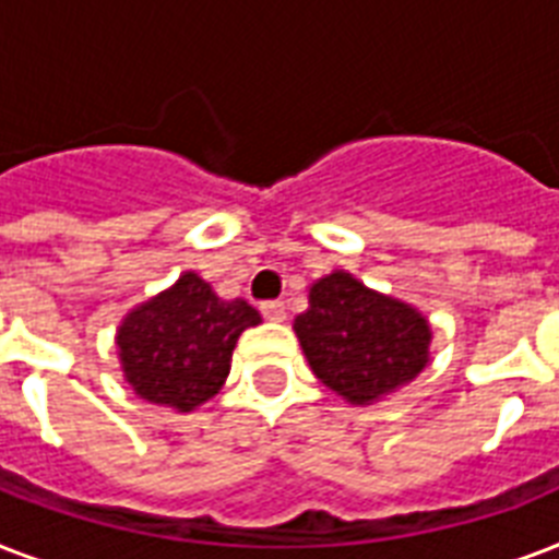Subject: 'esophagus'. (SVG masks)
Here are the masks:
<instances>
[{
	"label": "esophagus",
	"instance_id": "1",
	"mask_svg": "<svg viewBox=\"0 0 559 559\" xmlns=\"http://www.w3.org/2000/svg\"><path fill=\"white\" fill-rule=\"evenodd\" d=\"M261 313L270 322H284L287 319V307H284V301H263Z\"/></svg>",
	"mask_w": 559,
	"mask_h": 559
}]
</instances>
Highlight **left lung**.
<instances>
[{"mask_svg":"<svg viewBox=\"0 0 559 559\" xmlns=\"http://www.w3.org/2000/svg\"><path fill=\"white\" fill-rule=\"evenodd\" d=\"M307 298L310 307L296 316L293 331L316 377L354 406H371L429 362L426 316L368 289L350 272L324 275Z\"/></svg>","mask_w":559,"mask_h":559,"instance_id":"left-lung-1","label":"left lung"}]
</instances>
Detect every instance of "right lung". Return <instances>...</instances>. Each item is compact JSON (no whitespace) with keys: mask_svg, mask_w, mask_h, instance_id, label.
Masks as SVG:
<instances>
[{"mask_svg":"<svg viewBox=\"0 0 559 559\" xmlns=\"http://www.w3.org/2000/svg\"><path fill=\"white\" fill-rule=\"evenodd\" d=\"M261 313L243 298L223 301L197 272H182L159 296L133 307L118 324L124 380L147 403L191 412L223 389L231 350Z\"/></svg>","mask_w":559,"mask_h":559,"instance_id":"add662e5","label":"right lung"}]
</instances>
